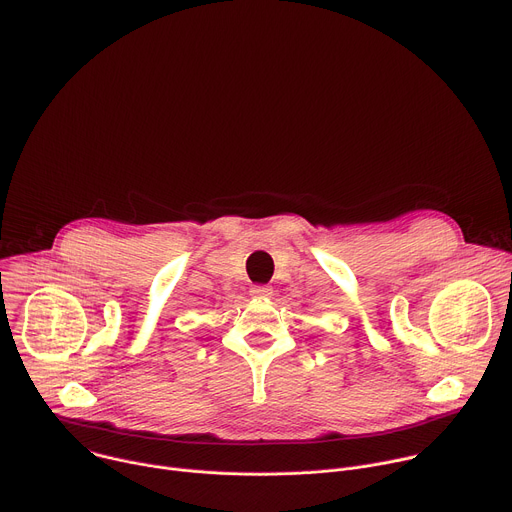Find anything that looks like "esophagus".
Wrapping results in <instances>:
<instances>
[{
    "instance_id": "obj_1",
    "label": "esophagus",
    "mask_w": 512,
    "mask_h": 512,
    "mask_svg": "<svg viewBox=\"0 0 512 512\" xmlns=\"http://www.w3.org/2000/svg\"><path fill=\"white\" fill-rule=\"evenodd\" d=\"M271 294H273V288L265 286V284H257L251 288V296H255V298H269Z\"/></svg>"
}]
</instances>
